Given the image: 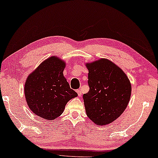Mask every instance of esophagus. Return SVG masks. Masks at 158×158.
<instances>
[{"mask_svg": "<svg viewBox=\"0 0 158 158\" xmlns=\"http://www.w3.org/2000/svg\"><path fill=\"white\" fill-rule=\"evenodd\" d=\"M76 92H77V95H78V97H81V95H82V92H81V90L77 89Z\"/></svg>", "mask_w": 158, "mask_h": 158, "instance_id": "esophagus-1", "label": "esophagus"}]
</instances>
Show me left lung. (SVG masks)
<instances>
[{"instance_id": "8db88e82", "label": "left lung", "mask_w": 158, "mask_h": 158, "mask_svg": "<svg viewBox=\"0 0 158 158\" xmlns=\"http://www.w3.org/2000/svg\"><path fill=\"white\" fill-rule=\"evenodd\" d=\"M89 92L83 94L86 114L95 125L113 123L122 115L130 102L131 85L120 67L108 59L86 63Z\"/></svg>"}]
</instances>
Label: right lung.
<instances>
[{
	"label": "right lung",
	"instance_id": "1",
	"mask_svg": "<svg viewBox=\"0 0 158 158\" xmlns=\"http://www.w3.org/2000/svg\"><path fill=\"white\" fill-rule=\"evenodd\" d=\"M65 66V61L52 56L28 75L24 95L28 108L36 115L55 120L64 112L67 102L77 96L64 76Z\"/></svg>",
	"mask_w": 158,
	"mask_h": 158
}]
</instances>
